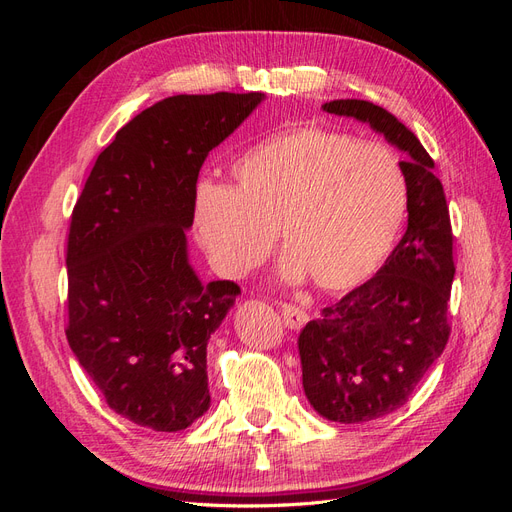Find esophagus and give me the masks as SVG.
<instances>
[{"mask_svg": "<svg viewBox=\"0 0 512 512\" xmlns=\"http://www.w3.org/2000/svg\"><path fill=\"white\" fill-rule=\"evenodd\" d=\"M280 312L284 318V324L288 329H301L303 324L309 320L307 312L299 305H292V303H282L280 305Z\"/></svg>", "mask_w": 512, "mask_h": 512, "instance_id": "esophagus-1", "label": "esophagus"}]
</instances>
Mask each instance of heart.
<instances>
[{
	"instance_id": "heart-1",
	"label": "heart",
	"mask_w": 512,
	"mask_h": 512,
	"mask_svg": "<svg viewBox=\"0 0 512 512\" xmlns=\"http://www.w3.org/2000/svg\"><path fill=\"white\" fill-rule=\"evenodd\" d=\"M232 185H205L194 228L213 269L241 280L282 235V275L329 292L374 275L408 211V177L384 145L322 126H303L247 149L230 168Z\"/></svg>"
}]
</instances>
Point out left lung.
I'll list each match as a JSON object with an SVG mask.
<instances>
[{"label": "left lung", "instance_id": "obj_1", "mask_svg": "<svg viewBox=\"0 0 512 512\" xmlns=\"http://www.w3.org/2000/svg\"><path fill=\"white\" fill-rule=\"evenodd\" d=\"M369 123L408 153V228L378 273L350 290L299 335L303 391L335 423H365L399 410L442 354L451 324L453 228L440 179L421 141L367 100L322 104Z\"/></svg>", "mask_w": 512, "mask_h": 512}]
</instances>
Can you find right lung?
I'll list each match as a JSON object with an SVG mask.
<instances>
[{"instance_id": "right-lung-1", "label": "right lung", "mask_w": 512, "mask_h": 512, "mask_svg": "<svg viewBox=\"0 0 512 512\" xmlns=\"http://www.w3.org/2000/svg\"><path fill=\"white\" fill-rule=\"evenodd\" d=\"M265 98L173 96L123 126L91 168L68 232L66 337L108 408L181 431L209 408L207 342L241 292L188 262L196 181Z\"/></svg>"}]
</instances>
